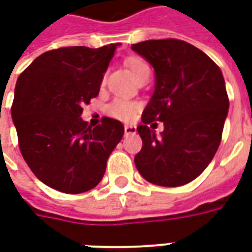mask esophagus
<instances>
[{
	"label": "esophagus",
	"mask_w": 252,
	"mask_h": 252,
	"mask_svg": "<svg viewBox=\"0 0 252 252\" xmlns=\"http://www.w3.org/2000/svg\"><path fill=\"white\" fill-rule=\"evenodd\" d=\"M124 132H126V135H131V133H135V132H136V126H124Z\"/></svg>",
	"instance_id": "1"
}]
</instances>
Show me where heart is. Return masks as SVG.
Here are the masks:
<instances>
[{
	"label": "heart",
	"mask_w": 252,
	"mask_h": 252,
	"mask_svg": "<svg viewBox=\"0 0 252 252\" xmlns=\"http://www.w3.org/2000/svg\"><path fill=\"white\" fill-rule=\"evenodd\" d=\"M126 64L129 67L132 74L136 78L144 70H148V64L140 58H129L126 61ZM137 110H139V104L136 101H131V99L126 98H115L106 106L108 115L115 117L117 120L123 121H131L136 116Z\"/></svg>",
	"instance_id": "1"
}]
</instances>
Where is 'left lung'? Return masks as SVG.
Segmentation results:
<instances>
[{
	"instance_id": "8db88e82",
	"label": "left lung",
	"mask_w": 252,
	"mask_h": 252,
	"mask_svg": "<svg viewBox=\"0 0 252 252\" xmlns=\"http://www.w3.org/2000/svg\"><path fill=\"white\" fill-rule=\"evenodd\" d=\"M155 70V92L142 115V137L135 164L144 180L182 186L206 169L220 146L229 99L221 70L206 54L178 39L132 46ZM153 121L165 126L158 138Z\"/></svg>"
}]
</instances>
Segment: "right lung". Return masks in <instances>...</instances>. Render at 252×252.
<instances>
[{
	"mask_svg": "<svg viewBox=\"0 0 252 252\" xmlns=\"http://www.w3.org/2000/svg\"><path fill=\"white\" fill-rule=\"evenodd\" d=\"M117 44L62 47L37 57L20 74L12 104L23 158L52 189L78 194L102 180L106 160L124 135L119 120L92 128L83 105L98 95Z\"/></svg>",
	"mask_w": 252,
	"mask_h": 252,
	"instance_id": "obj_1",
	"label": "right lung"
}]
</instances>
